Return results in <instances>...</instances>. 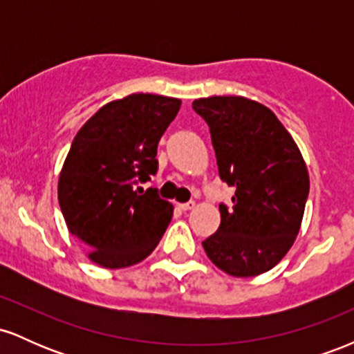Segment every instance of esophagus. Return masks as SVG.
<instances>
[{"instance_id": "1", "label": "esophagus", "mask_w": 354, "mask_h": 354, "mask_svg": "<svg viewBox=\"0 0 354 354\" xmlns=\"http://www.w3.org/2000/svg\"><path fill=\"white\" fill-rule=\"evenodd\" d=\"M194 206H196V203H194V201H188V203H181L180 208H181L183 211H189V209H193Z\"/></svg>"}]
</instances>
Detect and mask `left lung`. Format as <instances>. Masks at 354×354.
Segmentation results:
<instances>
[{"label": "left lung", "mask_w": 354, "mask_h": 354, "mask_svg": "<svg viewBox=\"0 0 354 354\" xmlns=\"http://www.w3.org/2000/svg\"><path fill=\"white\" fill-rule=\"evenodd\" d=\"M209 126L219 178L234 186L233 208L203 241L219 270L236 278L266 273L284 258L301 228L310 176L298 145L265 104L245 96L193 101Z\"/></svg>", "instance_id": "8db88e82"}]
</instances>
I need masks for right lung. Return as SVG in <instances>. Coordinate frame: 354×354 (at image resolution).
<instances>
[{
    "instance_id": "add662e5",
    "label": "right lung",
    "mask_w": 354,
    "mask_h": 354,
    "mask_svg": "<svg viewBox=\"0 0 354 354\" xmlns=\"http://www.w3.org/2000/svg\"><path fill=\"white\" fill-rule=\"evenodd\" d=\"M181 100L133 93L109 101L76 133L61 168L58 201L88 258L108 270L153 253L173 218V205L138 183L156 173V149Z\"/></svg>"
}]
</instances>
